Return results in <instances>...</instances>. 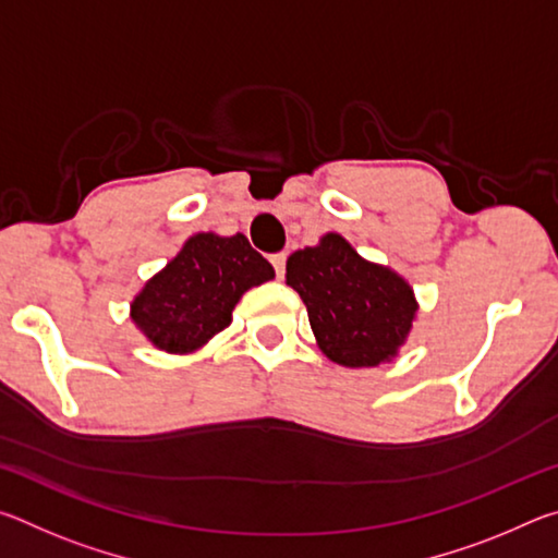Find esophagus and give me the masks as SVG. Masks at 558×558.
Returning a JSON list of instances; mask_svg holds the SVG:
<instances>
[{"label":"esophagus","instance_id":"obj_1","mask_svg":"<svg viewBox=\"0 0 558 558\" xmlns=\"http://www.w3.org/2000/svg\"><path fill=\"white\" fill-rule=\"evenodd\" d=\"M286 253H276V256H270V263H272V268H276V276L278 278H282L286 276Z\"/></svg>","mask_w":558,"mask_h":558}]
</instances>
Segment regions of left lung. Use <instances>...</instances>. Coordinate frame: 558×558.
Segmentation results:
<instances>
[{
	"instance_id": "1",
	"label": "left lung",
	"mask_w": 558,
	"mask_h": 558,
	"mask_svg": "<svg viewBox=\"0 0 558 558\" xmlns=\"http://www.w3.org/2000/svg\"><path fill=\"white\" fill-rule=\"evenodd\" d=\"M286 280L305 302L323 354L352 369L391 362L418 313L409 282L364 260L339 233L292 253Z\"/></svg>"
}]
</instances>
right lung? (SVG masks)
I'll return each instance as SVG.
<instances>
[{
    "instance_id": "obj_1",
    "label": "right lung",
    "mask_w": 558,
    "mask_h": 558,
    "mask_svg": "<svg viewBox=\"0 0 558 558\" xmlns=\"http://www.w3.org/2000/svg\"><path fill=\"white\" fill-rule=\"evenodd\" d=\"M276 278L243 233H194L182 251L145 282L130 317L149 342L169 354H192L231 325L245 290Z\"/></svg>"
}]
</instances>
